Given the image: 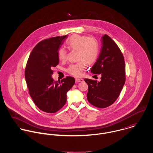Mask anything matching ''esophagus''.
I'll return each mask as SVG.
<instances>
[{
	"mask_svg": "<svg viewBox=\"0 0 153 153\" xmlns=\"http://www.w3.org/2000/svg\"><path fill=\"white\" fill-rule=\"evenodd\" d=\"M75 81L78 82H81L83 81V79L82 78H75Z\"/></svg>",
	"mask_w": 153,
	"mask_h": 153,
	"instance_id": "esophagus-1",
	"label": "esophagus"
}]
</instances>
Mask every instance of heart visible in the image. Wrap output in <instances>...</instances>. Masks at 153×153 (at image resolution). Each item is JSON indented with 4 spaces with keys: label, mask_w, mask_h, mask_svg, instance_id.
<instances>
[{
    "label": "heart",
    "mask_w": 153,
    "mask_h": 153,
    "mask_svg": "<svg viewBox=\"0 0 153 153\" xmlns=\"http://www.w3.org/2000/svg\"><path fill=\"white\" fill-rule=\"evenodd\" d=\"M66 45L72 51H78V60L79 63L71 65L68 69V72L75 76H79L82 71L85 68L86 64L91 65L94 63L99 54L100 47L98 41L92 37L74 35L67 41ZM67 51L61 48L58 51V56L60 61H65Z\"/></svg>",
    "instance_id": "heart-1"
}]
</instances>
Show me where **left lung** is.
Listing matches in <instances>:
<instances>
[{"label": "left lung", "instance_id": "left-lung-1", "mask_svg": "<svg viewBox=\"0 0 153 153\" xmlns=\"http://www.w3.org/2000/svg\"><path fill=\"white\" fill-rule=\"evenodd\" d=\"M101 44L99 56L91 69L94 74L101 75V81L88 78L84 81L88 85V102L104 108L118 98L126 81V66L121 51L109 36L102 37Z\"/></svg>", "mask_w": 153, "mask_h": 153}]
</instances>
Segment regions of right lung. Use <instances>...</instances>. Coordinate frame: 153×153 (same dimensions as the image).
Segmentation results:
<instances>
[{"label":"right lung","mask_w":153,"mask_h":153,"mask_svg":"<svg viewBox=\"0 0 153 153\" xmlns=\"http://www.w3.org/2000/svg\"><path fill=\"white\" fill-rule=\"evenodd\" d=\"M68 35L51 38L39 42L29 57L25 71L30 96L42 111L54 113L66 102V93L75 80L66 76L61 82L52 78V68L59 64L58 51Z\"/></svg>","instance_id":"add662e5"}]
</instances>
